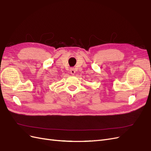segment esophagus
I'll return each instance as SVG.
<instances>
[{
	"label": "esophagus",
	"instance_id": "esophagus-1",
	"mask_svg": "<svg viewBox=\"0 0 151 151\" xmlns=\"http://www.w3.org/2000/svg\"><path fill=\"white\" fill-rule=\"evenodd\" d=\"M70 74H71L72 75H74V74H75L76 70H75L74 68H70Z\"/></svg>",
	"mask_w": 151,
	"mask_h": 151
}]
</instances>
